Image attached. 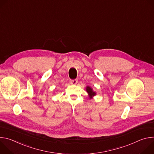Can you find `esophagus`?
<instances>
[{"label": "esophagus", "mask_w": 154, "mask_h": 154, "mask_svg": "<svg viewBox=\"0 0 154 154\" xmlns=\"http://www.w3.org/2000/svg\"><path fill=\"white\" fill-rule=\"evenodd\" d=\"M70 83H71V84L75 85V84L77 83V79H74V80H70Z\"/></svg>", "instance_id": "34e87169"}]
</instances>
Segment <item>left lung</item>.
<instances>
[{
	"mask_svg": "<svg viewBox=\"0 0 154 154\" xmlns=\"http://www.w3.org/2000/svg\"><path fill=\"white\" fill-rule=\"evenodd\" d=\"M86 90L88 94L89 97H90V99H92V98L93 97V96H94L96 94V93L94 91H93V89L91 88L90 86H86Z\"/></svg>",
	"mask_w": 154,
	"mask_h": 154,
	"instance_id": "1",
	"label": "left lung"
}]
</instances>
